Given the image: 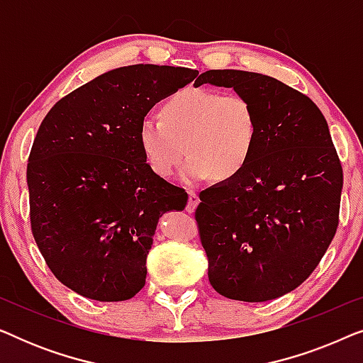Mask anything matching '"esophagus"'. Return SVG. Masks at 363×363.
I'll use <instances>...</instances> for the list:
<instances>
[{
  "mask_svg": "<svg viewBox=\"0 0 363 363\" xmlns=\"http://www.w3.org/2000/svg\"><path fill=\"white\" fill-rule=\"evenodd\" d=\"M198 203H200V196H198L195 191H188L186 211H188V213H193V211H195V208L198 206Z\"/></svg>",
  "mask_w": 363,
  "mask_h": 363,
  "instance_id": "esophagus-1",
  "label": "esophagus"
}]
</instances>
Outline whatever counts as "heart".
Listing matches in <instances>:
<instances>
[{
	"label": "heart",
	"instance_id": "heart-1",
	"mask_svg": "<svg viewBox=\"0 0 363 363\" xmlns=\"http://www.w3.org/2000/svg\"><path fill=\"white\" fill-rule=\"evenodd\" d=\"M257 130L256 111L245 96L186 87L168 97L162 118H143L138 140L148 167L160 178H170L188 155L182 173L186 183L210 177L225 182L245 170Z\"/></svg>",
	"mask_w": 363,
	"mask_h": 363
}]
</instances>
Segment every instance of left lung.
Listing matches in <instances>:
<instances>
[{"instance_id":"8db88e82","label":"left lung","mask_w":363,"mask_h":363,"mask_svg":"<svg viewBox=\"0 0 363 363\" xmlns=\"http://www.w3.org/2000/svg\"><path fill=\"white\" fill-rule=\"evenodd\" d=\"M203 84L245 96L259 125L245 170L200 193L208 279L228 299H276L312 274L339 226L344 173L329 125L306 94L274 77L211 69Z\"/></svg>"}]
</instances>
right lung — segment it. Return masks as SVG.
<instances>
[{
    "instance_id": "add662e5",
    "label": "right lung",
    "mask_w": 363,
    "mask_h": 363,
    "mask_svg": "<svg viewBox=\"0 0 363 363\" xmlns=\"http://www.w3.org/2000/svg\"><path fill=\"white\" fill-rule=\"evenodd\" d=\"M196 76L155 64L113 69L54 104L39 125L26 172L33 236L77 294L118 302L145 286L158 218L182 211L188 195L150 170L138 127Z\"/></svg>"
}]
</instances>
